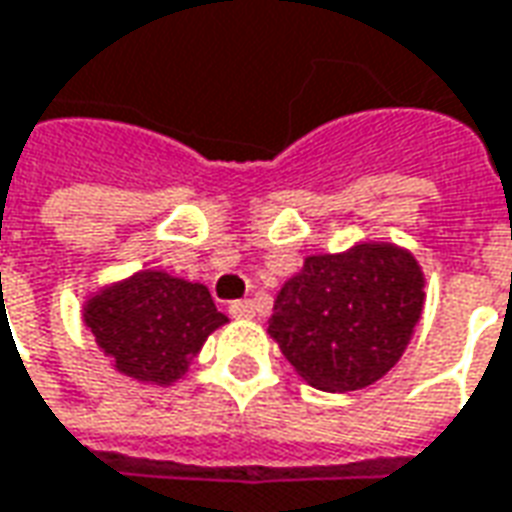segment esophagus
<instances>
[{"mask_svg":"<svg viewBox=\"0 0 512 512\" xmlns=\"http://www.w3.org/2000/svg\"><path fill=\"white\" fill-rule=\"evenodd\" d=\"M229 314L235 319H252L255 316V302L252 300H238L229 305Z\"/></svg>","mask_w":512,"mask_h":512,"instance_id":"esophagus-1","label":"esophagus"}]
</instances>
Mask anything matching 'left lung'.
Returning <instances> with one entry per match:
<instances>
[{"mask_svg": "<svg viewBox=\"0 0 512 512\" xmlns=\"http://www.w3.org/2000/svg\"><path fill=\"white\" fill-rule=\"evenodd\" d=\"M423 300V271L406 249L358 243L305 257L274 300L269 333L311 387L353 392L398 364Z\"/></svg>", "mask_w": 512, "mask_h": 512, "instance_id": "8db88e82", "label": "left lung"}]
</instances>
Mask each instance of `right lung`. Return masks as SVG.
I'll use <instances>...</instances> for the list:
<instances>
[{"instance_id":"add662e5","label":"right lung","mask_w":512,"mask_h":512,"mask_svg":"<svg viewBox=\"0 0 512 512\" xmlns=\"http://www.w3.org/2000/svg\"><path fill=\"white\" fill-rule=\"evenodd\" d=\"M83 322L120 373L162 387L182 378L227 316L215 308L207 285L148 269L95 294Z\"/></svg>"}]
</instances>
